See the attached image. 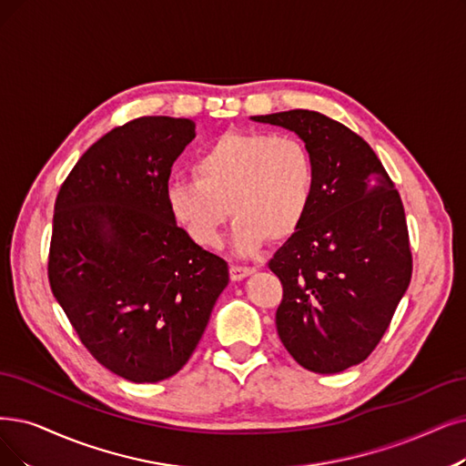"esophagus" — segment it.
I'll return each mask as SVG.
<instances>
[{
  "instance_id": "obj_1",
  "label": "esophagus",
  "mask_w": 466,
  "mask_h": 466,
  "mask_svg": "<svg viewBox=\"0 0 466 466\" xmlns=\"http://www.w3.org/2000/svg\"><path fill=\"white\" fill-rule=\"evenodd\" d=\"M252 273H254V268H247V266H231L229 268L231 281H240V279H245V277H248Z\"/></svg>"
}]
</instances>
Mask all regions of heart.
Returning a JSON list of instances; mask_svg holds the SVG:
<instances>
[{
	"label": "heart",
	"instance_id": "obj_1",
	"mask_svg": "<svg viewBox=\"0 0 466 466\" xmlns=\"http://www.w3.org/2000/svg\"><path fill=\"white\" fill-rule=\"evenodd\" d=\"M193 177L166 187L176 226L200 248H216L231 216L233 247L250 256L268 240H287L304 223L315 195V162L294 136L228 132L191 164Z\"/></svg>",
	"mask_w": 466,
	"mask_h": 466
}]
</instances>
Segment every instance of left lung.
Returning <instances> with one entry per match:
<instances>
[{"label": "left lung", "mask_w": 466, "mask_h": 466, "mask_svg": "<svg viewBox=\"0 0 466 466\" xmlns=\"http://www.w3.org/2000/svg\"><path fill=\"white\" fill-rule=\"evenodd\" d=\"M252 120L290 129L315 162L311 208L269 262L283 285L279 339L304 369L340 373L377 348L411 281L400 193L373 148L337 120L304 108Z\"/></svg>", "instance_id": "obj_1"}]
</instances>
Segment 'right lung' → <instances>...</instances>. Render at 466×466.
I'll return each instance as SVG.
<instances>
[{
	"label": "right lung",
	"instance_id": "obj_1",
	"mask_svg": "<svg viewBox=\"0 0 466 466\" xmlns=\"http://www.w3.org/2000/svg\"><path fill=\"white\" fill-rule=\"evenodd\" d=\"M195 139L187 118L110 129L55 200L47 275L82 344L132 382L170 379L208 325L228 262L202 250L166 207L172 164Z\"/></svg>",
	"mask_w": 466,
	"mask_h": 466
}]
</instances>
